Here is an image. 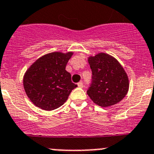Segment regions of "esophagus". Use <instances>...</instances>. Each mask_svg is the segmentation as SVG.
Returning a JSON list of instances; mask_svg holds the SVG:
<instances>
[{"instance_id":"esophagus-1","label":"esophagus","mask_w":154,"mask_h":154,"mask_svg":"<svg viewBox=\"0 0 154 154\" xmlns=\"http://www.w3.org/2000/svg\"><path fill=\"white\" fill-rule=\"evenodd\" d=\"M78 86L80 87V88H82V87H83V83H82V82H79Z\"/></svg>"}]
</instances>
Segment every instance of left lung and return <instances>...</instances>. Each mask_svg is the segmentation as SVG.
<instances>
[{"label": "left lung", "instance_id": "obj_1", "mask_svg": "<svg viewBox=\"0 0 154 154\" xmlns=\"http://www.w3.org/2000/svg\"><path fill=\"white\" fill-rule=\"evenodd\" d=\"M92 82L87 94L94 103L102 107L111 106L126 96L130 82L126 71L114 57L104 52L89 56Z\"/></svg>", "mask_w": 154, "mask_h": 154}]
</instances>
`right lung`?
Masks as SVG:
<instances>
[{"mask_svg": "<svg viewBox=\"0 0 154 154\" xmlns=\"http://www.w3.org/2000/svg\"><path fill=\"white\" fill-rule=\"evenodd\" d=\"M72 51L51 52L38 58L27 69L23 85L28 99L37 107L51 111L66 102L77 87L65 70Z\"/></svg>", "mask_w": 154, "mask_h": 154, "instance_id": "right-lung-1", "label": "right lung"}]
</instances>
